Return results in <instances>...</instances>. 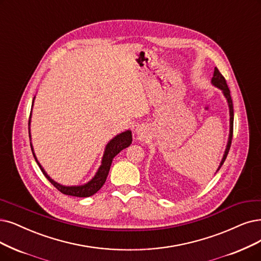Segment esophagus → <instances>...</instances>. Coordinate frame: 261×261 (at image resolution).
Here are the masks:
<instances>
[{
    "mask_svg": "<svg viewBox=\"0 0 261 261\" xmlns=\"http://www.w3.org/2000/svg\"><path fill=\"white\" fill-rule=\"evenodd\" d=\"M135 133H136V135H138V136H142V135L144 134V128H143V126H141V125H139V126H137L136 129H135Z\"/></svg>",
    "mask_w": 261,
    "mask_h": 261,
    "instance_id": "1",
    "label": "esophagus"
}]
</instances>
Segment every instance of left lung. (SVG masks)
I'll return each mask as SVG.
<instances>
[{
    "label": "left lung",
    "mask_w": 261,
    "mask_h": 261,
    "mask_svg": "<svg viewBox=\"0 0 261 261\" xmlns=\"http://www.w3.org/2000/svg\"><path fill=\"white\" fill-rule=\"evenodd\" d=\"M211 85L222 91L224 97L226 98L228 109H229V135H228V141H227V144H226L225 152L223 154V159H222V161L220 163V166H218V168L216 170V172H217L218 170L221 169V167L223 166V164H224V162H225V160L227 158V155H228L229 149H230V145H231L232 132H233V105H232V99H231V96H230V90H229V88L227 86L225 78L223 77V75L221 74L220 70H218L216 67L214 68L213 77L211 79Z\"/></svg>",
    "instance_id": "8db88e82"
}]
</instances>
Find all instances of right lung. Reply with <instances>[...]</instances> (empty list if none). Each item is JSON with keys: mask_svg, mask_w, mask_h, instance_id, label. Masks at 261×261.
Returning <instances> with one entry per match:
<instances>
[{"mask_svg": "<svg viewBox=\"0 0 261 261\" xmlns=\"http://www.w3.org/2000/svg\"><path fill=\"white\" fill-rule=\"evenodd\" d=\"M34 99H35V96H34L33 101H32V109H33V106H34ZM32 109H31L30 120H29L30 141L32 140V138H31V128H30L31 118H32ZM132 140H133V137H132V130L130 129L124 130V132L118 134L117 136H114L112 139H110L108 141V143L106 144L105 151H103L102 158H101V163H100V166L98 167L96 173L94 174V176H93V178L90 181H88L85 184H81V185H63V184L58 183L54 179H51L50 175L44 169V167L41 166L40 163L38 162L36 155H35V152H34L32 141H31V149H32L34 159H35L37 165L39 166L41 172L44 173V175L51 182V184L54 185L55 187H57V189L61 193H63V194L68 195V196H75V197H90L92 195H94L95 193H97L101 189V186L105 184L106 179L108 176V173H109V170H110L111 163L113 161V158L116 155H118L122 150L129 147L130 143H132Z\"/></svg>", "mask_w": 261, "mask_h": 261, "instance_id": "1", "label": "right lung"}]
</instances>
